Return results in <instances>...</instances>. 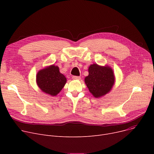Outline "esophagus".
<instances>
[{
    "instance_id": "esophagus-1",
    "label": "esophagus",
    "mask_w": 154,
    "mask_h": 154,
    "mask_svg": "<svg viewBox=\"0 0 154 154\" xmlns=\"http://www.w3.org/2000/svg\"><path fill=\"white\" fill-rule=\"evenodd\" d=\"M72 79H74V80H80V77H79V76H73L72 77Z\"/></svg>"
}]
</instances>
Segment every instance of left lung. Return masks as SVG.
<instances>
[{
    "mask_svg": "<svg viewBox=\"0 0 154 154\" xmlns=\"http://www.w3.org/2000/svg\"><path fill=\"white\" fill-rule=\"evenodd\" d=\"M115 82L113 70L107 66L92 64L88 67V75L85 83L90 92L95 98H99L109 93Z\"/></svg>",
    "mask_w": 154,
    "mask_h": 154,
    "instance_id": "left-lung-1",
    "label": "left lung"
}]
</instances>
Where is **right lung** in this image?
Masks as SVG:
<instances>
[{
  "label": "right lung",
  "mask_w": 154,
  "mask_h": 154,
  "mask_svg": "<svg viewBox=\"0 0 154 154\" xmlns=\"http://www.w3.org/2000/svg\"><path fill=\"white\" fill-rule=\"evenodd\" d=\"M36 82L42 92L55 96L66 84L67 79L60 72L58 66L52 65L37 72Z\"/></svg>",
  "instance_id": "obj_1"
}]
</instances>
